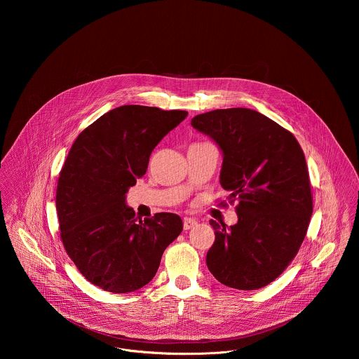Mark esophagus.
Masks as SVG:
<instances>
[{
    "instance_id": "34e87169",
    "label": "esophagus",
    "mask_w": 359,
    "mask_h": 359,
    "mask_svg": "<svg viewBox=\"0 0 359 359\" xmlns=\"http://www.w3.org/2000/svg\"><path fill=\"white\" fill-rule=\"evenodd\" d=\"M196 224H198V221H196L195 218H191V217H185V218H184V229H185V231L192 229Z\"/></svg>"
}]
</instances>
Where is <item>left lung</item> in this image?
<instances>
[{"label": "left lung", "instance_id": "left-lung-1", "mask_svg": "<svg viewBox=\"0 0 359 359\" xmlns=\"http://www.w3.org/2000/svg\"><path fill=\"white\" fill-rule=\"evenodd\" d=\"M192 127L222 152L221 187L238 199V222L214 219L208 271L222 285L256 290L275 280L297 255L312 215L307 163L292 133L259 111L217 109Z\"/></svg>", "mask_w": 359, "mask_h": 359}]
</instances>
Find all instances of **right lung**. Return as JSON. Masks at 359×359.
<instances>
[{
  "mask_svg": "<svg viewBox=\"0 0 359 359\" xmlns=\"http://www.w3.org/2000/svg\"><path fill=\"white\" fill-rule=\"evenodd\" d=\"M185 110L124 104L109 110L74 141L60 170L56 211L66 253L83 276L110 293L135 292L154 279L182 219L157 212L140 219L126 194L145 175L156 145Z\"/></svg>",
  "mask_w": 359,
  "mask_h": 359,
  "instance_id": "right-lung-1",
  "label": "right lung"
}]
</instances>
